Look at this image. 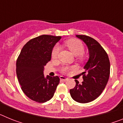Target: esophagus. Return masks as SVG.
<instances>
[{
  "instance_id": "obj_1",
  "label": "esophagus",
  "mask_w": 123,
  "mask_h": 123,
  "mask_svg": "<svg viewBox=\"0 0 123 123\" xmlns=\"http://www.w3.org/2000/svg\"><path fill=\"white\" fill-rule=\"evenodd\" d=\"M60 79L61 81H67V80H68V78H66V77H65V76H61L60 77Z\"/></svg>"
}]
</instances>
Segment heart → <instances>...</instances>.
I'll return each mask as SVG.
<instances>
[{
    "label": "heart",
    "instance_id": "1",
    "mask_svg": "<svg viewBox=\"0 0 123 123\" xmlns=\"http://www.w3.org/2000/svg\"><path fill=\"white\" fill-rule=\"evenodd\" d=\"M66 45L74 55L76 56H79V59L82 60L83 58L82 54L84 52V46L81 41L75 39L68 40L66 42ZM60 50V47L58 44H56L54 47L51 53V56L53 59H56L58 57ZM74 69V67L65 66L62 68V72L63 73H68L71 70Z\"/></svg>",
    "mask_w": 123,
    "mask_h": 123
}]
</instances>
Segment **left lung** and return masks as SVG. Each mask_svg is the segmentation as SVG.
<instances>
[{
  "label": "left lung",
  "mask_w": 123,
  "mask_h": 123,
  "mask_svg": "<svg viewBox=\"0 0 123 123\" xmlns=\"http://www.w3.org/2000/svg\"><path fill=\"white\" fill-rule=\"evenodd\" d=\"M87 46L89 58L84 67L83 81L79 84L75 80L76 86L69 90L70 95L76 102L86 104L96 99L103 92L108 82L110 72L108 56L96 40L85 35H76Z\"/></svg>",
  "instance_id": "1"
}]
</instances>
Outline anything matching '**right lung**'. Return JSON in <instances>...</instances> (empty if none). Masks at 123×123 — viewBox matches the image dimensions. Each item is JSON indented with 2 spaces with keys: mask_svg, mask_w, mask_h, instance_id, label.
Masks as SVG:
<instances>
[{
  "mask_svg": "<svg viewBox=\"0 0 123 123\" xmlns=\"http://www.w3.org/2000/svg\"><path fill=\"white\" fill-rule=\"evenodd\" d=\"M60 36L42 35L24 45L17 61V78L23 92L30 99L44 103L53 97L59 77L44 75V66L50 61L54 47Z\"/></svg>",
  "mask_w": 123,
  "mask_h": 123,
  "instance_id": "right-lung-1",
  "label": "right lung"
}]
</instances>
